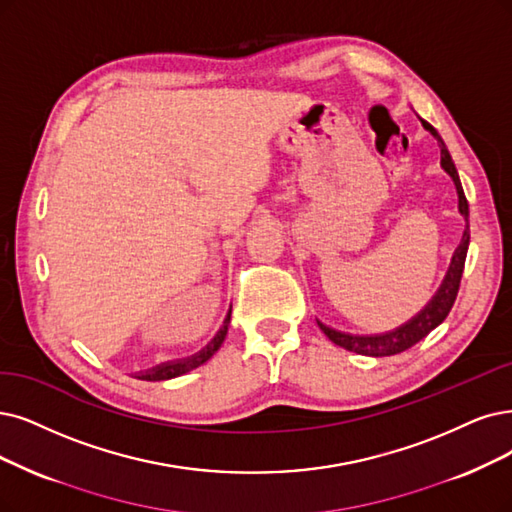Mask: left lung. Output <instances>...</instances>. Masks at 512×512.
<instances>
[{"label":"left lung","mask_w":512,"mask_h":512,"mask_svg":"<svg viewBox=\"0 0 512 512\" xmlns=\"http://www.w3.org/2000/svg\"><path fill=\"white\" fill-rule=\"evenodd\" d=\"M424 128L430 130L434 139L439 141V147H441V166L447 170L449 177L453 179V183H456V189H458V206H460V213L464 215L466 219V232L462 236V242L456 249V253H453V259H451V266H449V272L443 280V285L439 289V293L432 297L430 304L415 316L413 320H409L407 325L399 327L396 331H390V333H384V335H348V333H339L335 329H329L325 327L323 323H318V327L323 329V333L331 339V342L339 348H346L350 352H356V354H365V356H394V354H401L405 350H409L411 346H415L420 342V339H424L432 329H437L443 320L447 318V314L451 312L453 308V301H456L458 297V291H460V280H462V272H464V261H466V251H468V242H470V234H468V200L464 196V189H462V183H460V177H458V170H456V164H453L449 151L443 143V139L439 137V132L434 130L428 122H424Z\"/></svg>","instance_id":"8db88e82"}]
</instances>
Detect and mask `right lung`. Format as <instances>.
<instances>
[{"label":"right lung","instance_id":"right-lung-1","mask_svg":"<svg viewBox=\"0 0 512 512\" xmlns=\"http://www.w3.org/2000/svg\"><path fill=\"white\" fill-rule=\"evenodd\" d=\"M227 325H230V314H227V318L223 320V327H221V331L217 333V337H215L213 342L208 344L200 354H196V356H192V358H185V361L160 365V367L151 369V371H145V373H141V375H137V377H139V380H145V382H162V380H170V377H177V375H183V373H187V371H192V369L200 367V365L206 363L208 358H211V356L219 350V346L223 344L225 333H227Z\"/></svg>","mask_w":512,"mask_h":512}]
</instances>
